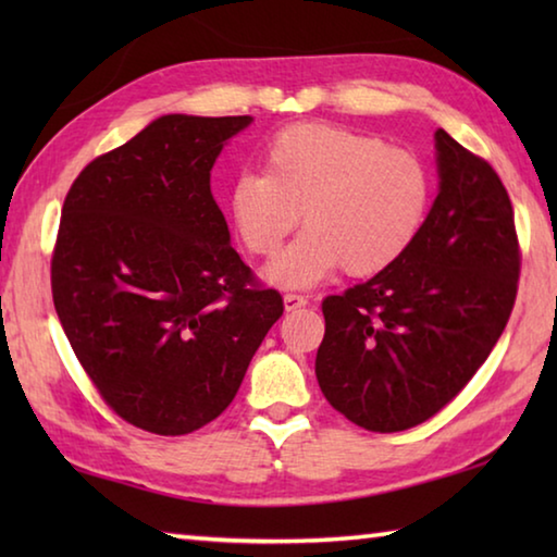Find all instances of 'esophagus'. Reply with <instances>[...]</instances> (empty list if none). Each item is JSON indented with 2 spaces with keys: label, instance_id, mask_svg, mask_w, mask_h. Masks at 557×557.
I'll return each instance as SVG.
<instances>
[{
  "label": "esophagus",
  "instance_id": "1",
  "mask_svg": "<svg viewBox=\"0 0 557 557\" xmlns=\"http://www.w3.org/2000/svg\"><path fill=\"white\" fill-rule=\"evenodd\" d=\"M307 305H309V299L301 297V295H295V292H287V295H285V309H287V312H297V309L307 307Z\"/></svg>",
  "mask_w": 557,
  "mask_h": 557
}]
</instances>
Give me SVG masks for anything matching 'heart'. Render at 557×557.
Masks as SVG:
<instances>
[{
    "label": "heart",
    "mask_w": 557,
    "mask_h": 557,
    "mask_svg": "<svg viewBox=\"0 0 557 557\" xmlns=\"http://www.w3.org/2000/svg\"><path fill=\"white\" fill-rule=\"evenodd\" d=\"M262 174L228 186V215L243 248L272 258L297 228L307 231L268 268L282 287H309L344 265L351 277L398 262L425 223L430 172L418 154L334 122H295L260 149Z\"/></svg>",
    "instance_id": "obj_1"
}]
</instances>
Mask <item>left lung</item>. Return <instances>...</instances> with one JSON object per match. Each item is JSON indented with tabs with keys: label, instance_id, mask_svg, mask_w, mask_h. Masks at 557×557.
Wrapping results in <instances>:
<instances>
[{
	"label": "left lung",
	"instance_id": "8db88e82",
	"mask_svg": "<svg viewBox=\"0 0 557 557\" xmlns=\"http://www.w3.org/2000/svg\"><path fill=\"white\" fill-rule=\"evenodd\" d=\"M435 147L440 194L408 252L322 301L319 388L371 432L414 428L455 400L516 301L521 245L506 186L445 129Z\"/></svg>",
	"mask_w": 557,
	"mask_h": 557
}]
</instances>
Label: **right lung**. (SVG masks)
Wrapping results in <instances>:
<instances>
[{
  "label": "right lung",
  "mask_w": 557,
  "mask_h": 557,
  "mask_svg": "<svg viewBox=\"0 0 557 557\" xmlns=\"http://www.w3.org/2000/svg\"><path fill=\"white\" fill-rule=\"evenodd\" d=\"M250 115H164L83 169L63 201L53 307L122 420L176 437L209 425L285 312L231 245L211 194Z\"/></svg>",
  "instance_id": "1"
}]
</instances>
